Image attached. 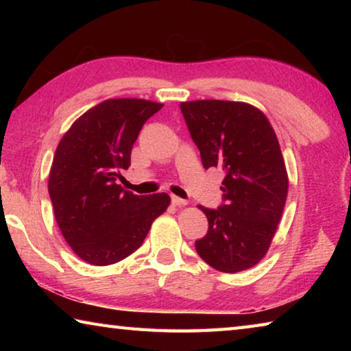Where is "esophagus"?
I'll use <instances>...</instances> for the list:
<instances>
[{
    "instance_id": "34e87169",
    "label": "esophagus",
    "mask_w": 351,
    "mask_h": 351,
    "mask_svg": "<svg viewBox=\"0 0 351 351\" xmlns=\"http://www.w3.org/2000/svg\"><path fill=\"white\" fill-rule=\"evenodd\" d=\"M170 199H171V204L176 206V207H181V206H186L187 204L186 199H182L180 197H175V195H171Z\"/></svg>"
}]
</instances>
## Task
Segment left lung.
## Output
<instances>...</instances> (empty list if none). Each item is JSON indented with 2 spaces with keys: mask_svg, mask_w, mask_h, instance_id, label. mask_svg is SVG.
Instances as JSON below:
<instances>
[{
  "mask_svg": "<svg viewBox=\"0 0 351 351\" xmlns=\"http://www.w3.org/2000/svg\"><path fill=\"white\" fill-rule=\"evenodd\" d=\"M181 112L204 169L224 171L223 204L207 209L209 229L195 247L221 272L252 268L268 252L288 195L277 136L258 108L230 100L182 102Z\"/></svg>",
  "mask_w": 351,
  "mask_h": 351,
  "instance_id": "1",
  "label": "left lung"
}]
</instances>
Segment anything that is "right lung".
Here are the masks:
<instances>
[{
	"instance_id": "1",
	"label": "right lung",
	"mask_w": 351,
	"mask_h": 351,
	"mask_svg": "<svg viewBox=\"0 0 351 351\" xmlns=\"http://www.w3.org/2000/svg\"><path fill=\"white\" fill-rule=\"evenodd\" d=\"M161 108L144 99L104 100L77 119L57 147L47 190L64 240L86 263L128 257L170 204L167 193L139 197L117 184L142 125Z\"/></svg>"
}]
</instances>
